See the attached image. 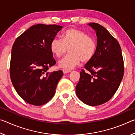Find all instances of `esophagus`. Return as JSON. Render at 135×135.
Instances as JSON below:
<instances>
[{"instance_id":"esophagus-1","label":"esophagus","mask_w":135,"mask_h":135,"mask_svg":"<svg viewBox=\"0 0 135 135\" xmlns=\"http://www.w3.org/2000/svg\"><path fill=\"white\" fill-rule=\"evenodd\" d=\"M62 71L64 73V74H66V73H68L71 72V70H67V69H63Z\"/></svg>"}]
</instances>
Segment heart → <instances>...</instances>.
<instances>
[{
	"label": "heart",
	"mask_w": 135,
	"mask_h": 135,
	"mask_svg": "<svg viewBox=\"0 0 135 135\" xmlns=\"http://www.w3.org/2000/svg\"><path fill=\"white\" fill-rule=\"evenodd\" d=\"M97 44L93 38L83 31L75 28L66 30L62 39L54 38L50 44L52 54L60 58L68 49L67 56L59 62V66L67 70L73 69L81 61L87 62L92 59L96 52Z\"/></svg>",
	"instance_id": "1"
}]
</instances>
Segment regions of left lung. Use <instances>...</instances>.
<instances>
[{
    "label": "left lung",
    "mask_w": 135,
    "mask_h": 135,
    "mask_svg": "<svg viewBox=\"0 0 135 135\" xmlns=\"http://www.w3.org/2000/svg\"><path fill=\"white\" fill-rule=\"evenodd\" d=\"M97 36L93 58L81 70L76 88V95L83 103L97 106L105 103L115 94L124 74L122 49L118 41L99 24H88Z\"/></svg>",
    "instance_id": "obj_1"
}]
</instances>
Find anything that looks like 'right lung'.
<instances>
[{
    "instance_id": "right-lung-1",
    "label": "right lung",
    "mask_w": 135,
    "mask_h": 135,
    "mask_svg": "<svg viewBox=\"0 0 135 135\" xmlns=\"http://www.w3.org/2000/svg\"><path fill=\"white\" fill-rule=\"evenodd\" d=\"M62 28L58 25H35L13 43L11 79L18 94L30 104L39 106L49 101L63 76L61 70L51 73L47 71L56 64L50 44Z\"/></svg>"
}]
</instances>
